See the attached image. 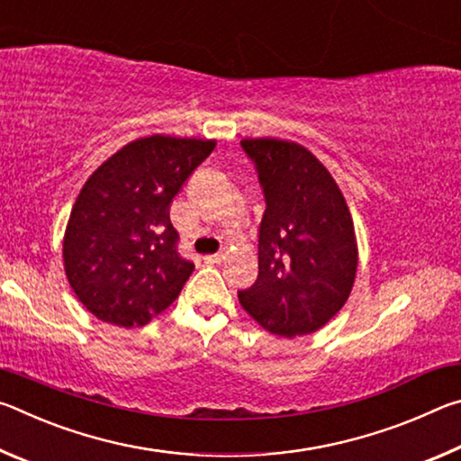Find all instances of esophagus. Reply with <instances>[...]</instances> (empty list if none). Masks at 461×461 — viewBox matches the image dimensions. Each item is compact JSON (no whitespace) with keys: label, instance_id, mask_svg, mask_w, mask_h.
<instances>
[{"label":"esophagus","instance_id":"esophagus-1","mask_svg":"<svg viewBox=\"0 0 461 461\" xmlns=\"http://www.w3.org/2000/svg\"><path fill=\"white\" fill-rule=\"evenodd\" d=\"M225 260V254L223 252H217V254H212V256H205V262L209 264H221Z\"/></svg>","mask_w":461,"mask_h":461}]
</instances>
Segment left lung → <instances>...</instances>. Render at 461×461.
Wrapping results in <instances>:
<instances>
[{"instance_id":"8db88e82","label":"left lung","mask_w":461,"mask_h":461,"mask_svg":"<svg viewBox=\"0 0 461 461\" xmlns=\"http://www.w3.org/2000/svg\"><path fill=\"white\" fill-rule=\"evenodd\" d=\"M267 201L258 278L238 293L249 315L283 338L313 333L346 305L357 270L354 221L338 183L305 146L241 140Z\"/></svg>"}]
</instances>
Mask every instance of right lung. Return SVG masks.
Instances as JSON below:
<instances>
[{"label":"right lung","mask_w":461,"mask_h":461,"mask_svg":"<svg viewBox=\"0 0 461 461\" xmlns=\"http://www.w3.org/2000/svg\"><path fill=\"white\" fill-rule=\"evenodd\" d=\"M215 140L138 138L93 173L68 217L62 258L85 309L120 327H142L170 307L194 264L176 252L170 203Z\"/></svg>","instance_id":"right-lung-1"}]
</instances>
